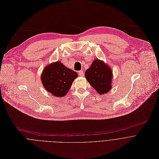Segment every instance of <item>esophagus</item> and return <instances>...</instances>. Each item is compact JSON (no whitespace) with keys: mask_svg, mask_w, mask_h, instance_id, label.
I'll return each instance as SVG.
<instances>
[{"mask_svg":"<svg viewBox=\"0 0 159 159\" xmlns=\"http://www.w3.org/2000/svg\"><path fill=\"white\" fill-rule=\"evenodd\" d=\"M78 75H79L80 76H84V72H83V71L81 70V71H78Z\"/></svg>","mask_w":159,"mask_h":159,"instance_id":"esophagus-1","label":"esophagus"}]
</instances>
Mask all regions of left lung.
I'll return each mask as SVG.
<instances>
[{
	"mask_svg": "<svg viewBox=\"0 0 159 159\" xmlns=\"http://www.w3.org/2000/svg\"><path fill=\"white\" fill-rule=\"evenodd\" d=\"M85 77L91 86L101 94L108 93L111 88L112 71L108 65L95 59L85 71Z\"/></svg>",
	"mask_w": 159,
	"mask_h": 159,
	"instance_id": "left-lung-1",
	"label": "left lung"
}]
</instances>
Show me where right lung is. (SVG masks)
I'll return each mask as SVG.
<instances>
[{
  "mask_svg": "<svg viewBox=\"0 0 159 159\" xmlns=\"http://www.w3.org/2000/svg\"><path fill=\"white\" fill-rule=\"evenodd\" d=\"M76 72L68 69L60 61L52 62L45 67L41 75V81L45 89L57 97H62L69 91Z\"/></svg>",
  "mask_w": 159,
  "mask_h": 159,
  "instance_id": "obj_1",
  "label": "right lung"
}]
</instances>
